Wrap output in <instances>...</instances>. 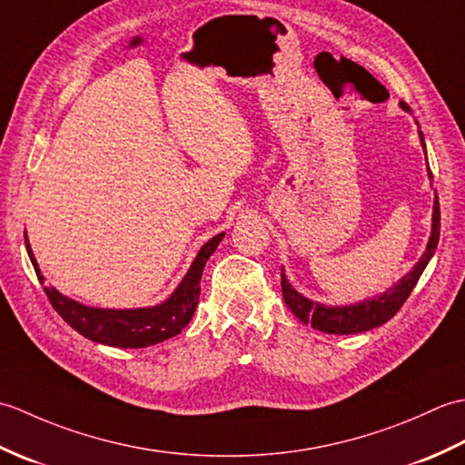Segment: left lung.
I'll list each match as a JSON object with an SVG mask.
<instances>
[{
    "label": "left lung",
    "mask_w": 465,
    "mask_h": 465,
    "mask_svg": "<svg viewBox=\"0 0 465 465\" xmlns=\"http://www.w3.org/2000/svg\"><path fill=\"white\" fill-rule=\"evenodd\" d=\"M401 107L410 112V107L406 104H401ZM420 140L423 145L421 132H420ZM430 177H431V172H430ZM438 242H440V200L436 195V202H433L431 238L428 243V250L423 252L421 260L416 263V268H413L408 275H403L401 282H398L385 293H381L380 298L365 300L355 305H343V308H328V305L313 303L308 298H303V295H300L292 288L290 282L285 280V275L282 273L283 302L293 312L295 318L302 320L303 323H312V328L325 333L345 335V333H361V331L373 330L378 328V325L390 322L393 315L400 312L401 305L406 303L408 295L411 293L413 288H416L421 272L426 270L433 252H436Z\"/></svg>",
    "instance_id": "left-lung-1"
}]
</instances>
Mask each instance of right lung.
I'll return each mask as SVG.
<instances>
[{
	"instance_id": "right-lung-1",
	"label": "right lung",
	"mask_w": 465,
	"mask_h": 465,
	"mask_svg": "<svg viewBox=\"0 0 465 465\" xmlns=\"http://www.w3.org/2000/svg\"><path fill=\"white\" fill-rule=\"evenodd\" d=\"M223 233H217L215 238L207 242L197 253L190 272L185 273L182 283L170 295V300L155 305V308H142V310H97L87 308V305L77 303L65 298L55 288H44L49 303L54 310L62 315L72 328L82 333L84 338L114 345V348H147V345L160 343L170 340L180 333L187 323L200 302V280L205 268V262L222 242ZM25 248L32 260L39 282H44V275L37 270V262L29 248L25 235Z\"/></svg>"
}]
</instances>
